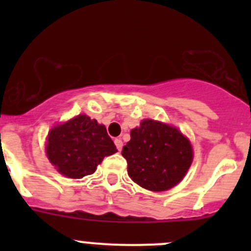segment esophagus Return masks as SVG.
Masks as SVG:
<instances>
[{
    "label": "esophagus",
    "mask_w": 251,
    "mask_h": 251,
    "mask_svg": "<svg viewBox=\"0 0 251 251\" xmlns=\"http://www.w3.org/2000/svg\"><path fill=\"white\" fill-rule=\"evenodd\" d=\"M114 143H115V146H116V149H118L119 151H120L121 149H123V146H124V143H123V141L120 140V138H115V140H114Z\"/></svg>",
    "instance_id": "obj_1"
}]
</instances>
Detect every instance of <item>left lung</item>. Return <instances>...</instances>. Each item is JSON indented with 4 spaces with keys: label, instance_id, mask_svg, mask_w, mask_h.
I'll list each match as a JSON object with an SVG mask.
<instances>
[{
    "label": "left lung",
    "instance_id": "1",
    "mask_svg": "<svg viewBox=\"0 0 251 251\" xmlns=\"http://www.w3.org/2000/svg\"><path fill=\"white\" fill-rule=\"evenodd\" d=\"M133 182L153 192H164L182 181L193 161V149L178 128L146 119L131 130L121 151Z\"/></svg>",
    "mask_w": 251,
    "mask_h": 251
}]
</instances>
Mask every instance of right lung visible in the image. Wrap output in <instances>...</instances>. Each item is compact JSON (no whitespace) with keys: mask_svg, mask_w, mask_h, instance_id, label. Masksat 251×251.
Returning a JSON list of instances; mask_svg holds the SVG:
<instances>
[{"mask_svg":"<svg viewBox=\"0 0 251 251\" xmlns=\"http://www.w3.org/2000/svg\"><path fill=\"white\" fill-rule=\"evenodd\" d=\"M116 151L105 126L85 114L54 126L48 132V160L58 173L69 178L93 174L104 156Z\"/></svg>","mask_w":251,"mask_h":251,"instance_id":"add662e5","label":"right lung"}]
</instances>
